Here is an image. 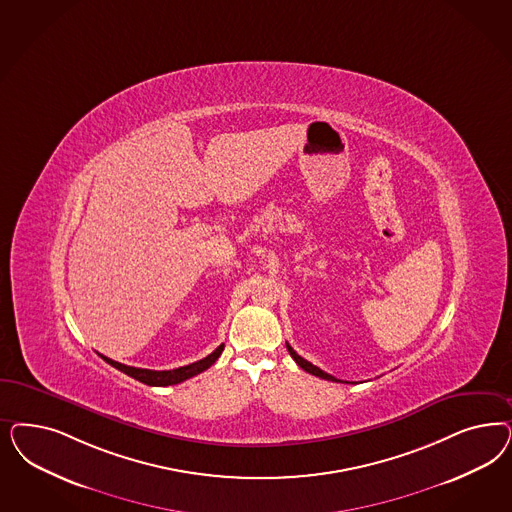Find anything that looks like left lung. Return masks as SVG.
<instances>
[{
  "label": "left lung",
  "mask_w": 512,
  "mask_h": 512,
  "mask_svg": "<svg viewBox=\"0 0 512 512\" xmlns=\"http://www.w3.org/2000/svg\"><path fill=\"white\" fill-rule=\"evenodd\" d=\"M286 348H288V352H290V356L296 360L297 365L301 367V369H305L307 373H311V375H314V377H320V379H326L331 380V382H343V380L335 379V377H331V375H328L326 371H322L320 367H316V365H313L311 362H307V360H303L299 354H297L296 350L294 348L290 347L288 343H286Z\"/></svg>",
  "instance_id": "obj_1"
}]
</instances>
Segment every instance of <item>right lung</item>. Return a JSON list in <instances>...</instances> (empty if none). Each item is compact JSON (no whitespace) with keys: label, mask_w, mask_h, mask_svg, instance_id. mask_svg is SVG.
Here are the masks:
<instances>
[{"label":"right lung","mask_w":512,"mask_h":512,"mask_svg":"<svg viewBox=\"0 0 512 512\" xmlns=\"http://www.w3.org/2000/svg\"><path fill=\"white\" fill-rule=\"evenodd\" d=\"M222 350H224V345H220V347L216 348L215 352H211L207 358H203V360H199V362L184 365V367H179V369H169V371L141 369V367H132V365H124V363L115 362V360H111V358H107V356H101V354H99V356H101L105 362L109 363V365L116 367L118 371L126 373L128 377L139 380V382H143V384H149V386H171V384H179L182 380L192 379V377H196L199 373H203L205 369H209V367L218 360V356L222 354Z\"/></svg>","instance_id":"add662e5"}]
</instances>
